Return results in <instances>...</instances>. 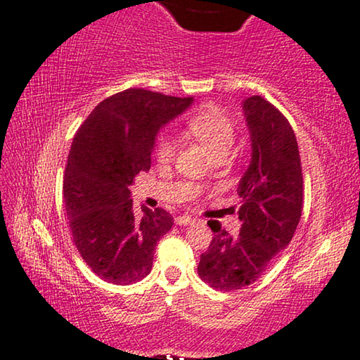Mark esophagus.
Listing matches in <instances>:
<instances>
[{"label":"esophagus","mask_w":360,"mask_h":360,"mask_svg":"<svg viewBox=\"0 0 360 360\" xmlns=\"http://www.w3.org/2000/svg\"><path fill=\"white\" fill-rule=\"evenodd\" d=\"M174 222L177 225H189V224H194V217H191L188 214H183V215H177L174 219Z\"/></svg>","instance_id":"34e87169"}]
</instances>
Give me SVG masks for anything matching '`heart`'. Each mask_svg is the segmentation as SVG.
I'll use <instances>...</instances> for the list:
<instances>
[{
  "label": "heart",
  "instance_id": "b5f03b06",
  "mask_svg": "<svg viewBox=\"0 0 360 360\" xmlns=\"http://www.w3.org/2000/svg\"><path fill=\"white\" fill-rule=\"evenodd\" d=\"M189 130L209 148L215 158H225L236 141L237 128L233 120L217 107H207L189 120ZM176 140L169 135H161L156 141L155 155L158 161L169 162L176 156Z\"/></svg>",
  "mask_w": 360,
  "mask_h": 360
}]
</instances>
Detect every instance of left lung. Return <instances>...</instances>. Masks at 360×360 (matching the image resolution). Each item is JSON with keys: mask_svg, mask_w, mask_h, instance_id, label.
I'll use <instances>...</instances> for the list:
<instances>
[{"mask_svg": "<svg viewBox=\"0 0 360 360\" xmlns=\"http://www.w3.org/2000/svg\"><path fill=\"white\" fill-rule=\"evenodd\" d=\"M242 105L252 160L237 188L240 233L230 236L219 222H209L215 236L198 266L205 283L222 291L252 285L288 247L303 210V172L293 128L260 95Z\"/></svg>", "mask_w": 360, "mask_h": 360, "instance_id": "8db88e82", "label": "left lung"}]
</instances>
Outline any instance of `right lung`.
<instances>
[{"mask_svg": "<svg viewBox=\"0 0 360 360\" xmlns=\"http://www.w3.org/2000/svg\"><path fill=\"white\" fill-rule=\"evenodd\" d=\"M193 97L128 89L92 110L72 141L64 205L74 243L95 275L131 285L150 275L156 243L174 224L165 209L133 212L130 186L151 166L158 131Z\"/></svg>", "mask_w": 360, "mask_h": 360, "instance_id": "1", "label": "right lung"}]
</instances>
